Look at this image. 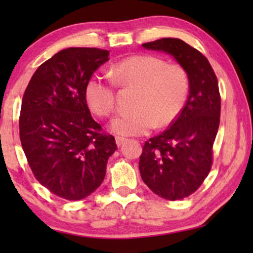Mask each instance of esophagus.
Returning a JSON list of instances; mask_svg holds the SVG:
<instances>
[{
  "label": "esophagus",
  "mask_w": 253,
  "mask_h": 253,
  "mask_svg": "<svg viewBox=\"0 0 253 253\" xmlns=\"http://www.w3.org/2000/svg\"><path fill=\"white\" fill-rule=\"evenodd\" d=\"M115 140H116V145H117V146H121V145H123V143H124V141H126V138H123V137L116 136V137H115Z\"/></svg>",
  "instance_id": "esophagus-1"
}]
</instances>
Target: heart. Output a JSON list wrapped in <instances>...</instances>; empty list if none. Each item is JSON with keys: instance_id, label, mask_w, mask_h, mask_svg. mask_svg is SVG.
Instances as JSON below:
<instances>
[{"instance_id": "b5f03b06", "label": "heart", "mask_w": 253, "mask_h": 253, "mask_svg": "<svg viewBox=\"0 0 253 253\" xmlns=\"http://www.w3.org/2000/svg\"><path fill=\"white\" fill-rule=\"evenodd\" d=\"M112 78L123 88H136L132 108L113 121L112 129L122 136H140L153 127L171 126L184 108L190 82L181 64L167 63L150 54L129 56L112 68ZM86 102L99 117H109L115 110L116 96L112 83L100 77L85 85Z\"/></svg>"}]
</instances>
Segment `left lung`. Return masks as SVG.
Returning a JSON list of instances; mask_svg holds the SVG:
<instances>
[{"label":"left lung","instance_id":"1","mask_svg":"<svg viewBox=\"0 0 253 253\" xmlns=\"http://www.w3.org/2000/svg\"><path fill=\"white\" fill-rule=\"evenodd\" d=\"M143 46L170 54L189 76V96L181 115L145 141L139 159L145 184L161 198L179 200L197 191L212 168L220 124L219 84L209 60L183 40L162 38Z\"/></svg>","mask_w":253,"mask_h":253}]
</instances>
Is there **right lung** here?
Returning a JSON list of instances; mask_svg holds the SVG:
<instances>
[{
	"mask_svg": "<svg viewBox=\"0 0 253 253\" xmlns=\"http://www.w3.org/2000/svg\"><path fill=\"white\" fill-rule=\"evenodd\" d=\"M109 51L72 47L43 62L27 85L19 116V137L34 177L67 200L91 195L105 178L115 138L89 112L85 85Z\"/></svg>",
	"mask_w": 253,
	"mask_h": 253,
	"instance_id": "obj_1",
	"label": "right lung"
}]
</instances>
